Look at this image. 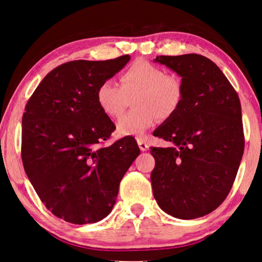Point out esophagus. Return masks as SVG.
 Wrapping results in <instances>:
<instances>
[{"mask_svg": "<svg viewBox=\"0 0 262 262\" xmlns=\"http://www.w3.org/2000/svg\"><path fill=\"white\" fill-rule=\"evenodd\" d=\"M137 143H138V146H139V149H141V151H146V150H148V144H146V142L144 141V139H142V138H138L137 139Z\"/></svg>", "mask_w": 262, "mask_h": 262, "instance_id": "34e87169", "label": "esophagus"}]
</instances>
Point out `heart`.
Returning <instances> with one entry per match:
<instances>
[{
    "label": "heart",
    "mask_w": 262,
    "mask_h": 262,
    "mask_svg": "<svg viewBox=\"0 0 262 262\" xmlns=\"http://www.w3.org/2000/svg\"><path fill=\"white\" fill-rule=\"evenodd\" d=\"M135 110L120 118L117 131L121 136H142L160 119L177 112L184 98V84L175 75L145 59H137L120 75V84L103 80L96 89V101L108 118H119L130 99Z\"/></svg>",
    "instance_id": "1"
}]
</instances>
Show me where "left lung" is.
Listing matches in <instances>:
<instances>
[{"instance_id":"left-lung-1","label":"left lung","mask_w":262,"mask_h":262,"mask_svg":"<svg viewBox=\"0 0 262 262\" xmlns=\"http://www.w3.org/2000/svg\"><path fill=\"white\" fill-rule=\"evenodd\" d=\"M182 77L179 110L154 131L169 143L151 146L154 196L164 212L193 220L216 210L234 185L243 150L241 102L222 70L196 53L157 56Z\"/></svg>"}]
</instances>
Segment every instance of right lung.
<instances>
[{
    "label": "right lung",
    "instance_id": "1",
    "mask_svg": "<svg viewBox=\"0 0 262 262\" xmlns=\"http://www.w3.org/2000/svg\"><path fill=\"white\" fill-rule=\"evenodd\" d=\"M128 60L125 55L64 63L42 78L25 107V171L46 209L69 223H96L110 214L141 152L130 136L102 146L116 125L96 101L98 85Z\"/></svg>",
    "mask_w": 262,
    "mask_h": 262
}]
</instances>
